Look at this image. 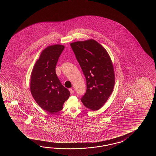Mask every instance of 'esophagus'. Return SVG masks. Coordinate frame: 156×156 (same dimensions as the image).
<instances>
[{
  "mask_svg": "<svg viewBox=\"0 0 156 156\" xmlns=\"http://www.w3.org/2000/svg\"><path fill=\"white\" fill-rule=\"evenodd\" d=\"M69 91H70V93H71V94H73V92H74V91H73V90L72 89H69Z\"/></svg>",
  "mask_w": 156,
  "mask_h": 156,
  "instance_id": "esophagus-1",
  "label": "esophagus"
}]
</instances>
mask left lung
<instances>
[{
    "mask_svg": "<svg viewBox=\"0 0 156 156\" xmlns=\"http://www.w3.org/2000/svg\"><path fill=\"white\" fill-rule=\"evenodd\" d=\"M86 78V91L81 100L88 109H100L113 92L115 75L109 54L94 40L70 44Z\"/></svg>",
    "mask_w": 156,
    "mask_h": 156,
    "instance_id": "obj_1",
    "label": "left lung"
}]
</instances>
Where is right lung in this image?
Here are the masks:
<instances>
[{
  "label": "right lung",
  "mask_w": 156,
  "mask_h": 156,
  "mask_svg": "<svg viewBox=\"0 0 156 156\" xmlns=\"http://www.w3.org/2000/svg\"><path fill=\"white\" fill-rule=\"evenodd\" d=\"M65 47L55 44L42 52L31 73L30 89L38 105L48 113H57L62 109L70 91L60 82L56 73L57 62Z\"/></svg>",
  "instance_id": "obj_1"
}]
</instances>
